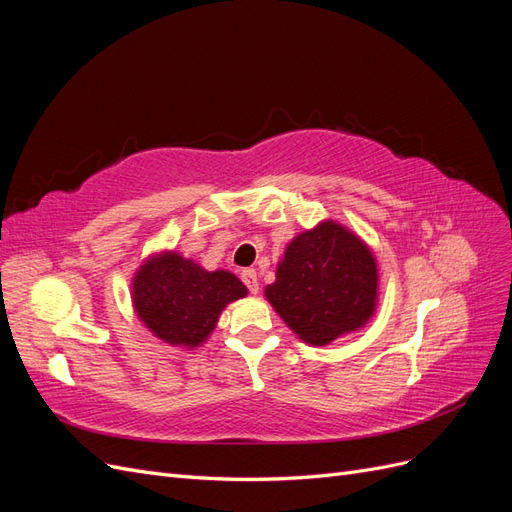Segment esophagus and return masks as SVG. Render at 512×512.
<instances>
[{
	"instance_id": "34e87169",
	"label": "esophagus",
	"mask_w": 512,
	"mask_h": 512,
	"mask_svg": "<svg viewBox=\"0 0 512 512\" xmlns=\"http://www.w3.org/2000/svg\"><path fill=\"white\" fill-rule=\"evenodd\" d=\"M241 280H243V284L247 286V290H250L252 294L258 292V273L254 269H245L241 273Z\"/></svg>"
}]
</instances>
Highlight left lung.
Instances as JSON below:
<instances>
[{
	"instance_id": "obj_1",
	"label": "left lung",
	"mask_w": 512,
	"mask_h": 512,
	"mask_svg": "<svg viewBox=\"0 0 512 512\" xmlns=\"http://www.w3.org/2000/svg\"><path fill=\"white\" fill-rule=\"evenodd\" d=\"M265 294L303 342L327 346L374 314L376 258L354 232L322 222L288 243Z\"/></svg>"
}]
</instances>
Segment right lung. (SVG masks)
Wrapping results in <instances>:
<instances>
[{
  "mask_svg": "<svg viewBox=\"0 0 512 512\" xmlns=\"http://www.w3.org/2000/svg\"><path fill=\"white\" fill-rule=\"evenodd\" d=\"M247 288L228 271H205L175 252L151 256L132 280V303L145 327L170 346L196 348L222 309Z\"/></svg>",
  "mask_w": 512,
  "mask_h": 512,
  "instance_id": "add662e5",
  "label": "right lung"
}]
</instances>
